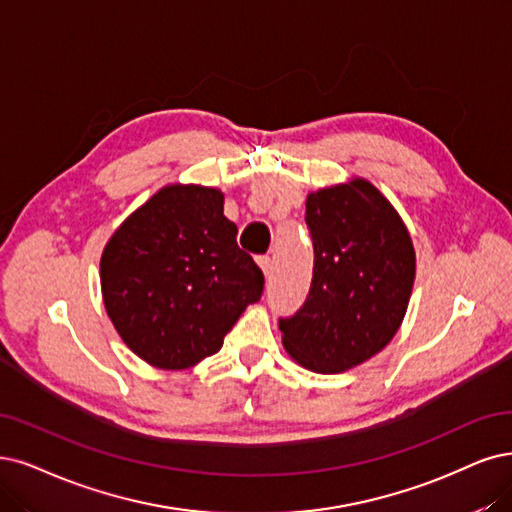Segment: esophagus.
Instances as JSON below:
<instances>
[{
  "label": "esophagus",
  "instance_id": "esophagus-1",
  "mask_svg": "<svg viewBox=\"0 0 512 512\" xmlns=\"http://www.w3.org/2000/svg\"><path fill=\"white\" fill-rule=\"evenodd\" d=\"M257 263L261 266L263 274H266V278H270L272 272H274V261H272V257H270V255H261V257H257Z\"/></svg>",
  "mask_w": 512,
  "mask_h": 512
}]
</instances>
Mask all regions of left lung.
I'll list each match as a JSON object with an SVG mask.
<instances>
[{"label": "left lung", "instance_id": "8db88e82", "mask_svg": "<svg viewBox=\"0 0 512 512\" xmlns=\"http://www.w3.org/2000/svg\"><path fill=\"white\" fill-rule=\"evenodd\" d=\"M306 225L314 246L310 293L278 327L299 365L339 373L399 331L415 278L413 244L390 202L363 179L310 194Z\"/></svg>", "mask_w": 512, "mask_h": 512}]
</instances>
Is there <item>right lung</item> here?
Listing matches in <instances>:
<instances>
[{"instance_id": "add662e5", "label": "right lung", "mask_w": 512, "mask_h": 512, "mask_svg": "<svg viewBox=\"0 0 512 512\" xmlns=\"http://www.w3.org/2000/svg\"><path fill=\"white\" fill-rule=\"evenodd\" d=\"M236 234L219 189L168 185L111 236L101 257L105 308L145 363L196 365L261 299L263 272Z\"/></svg>"}]
</instances>
